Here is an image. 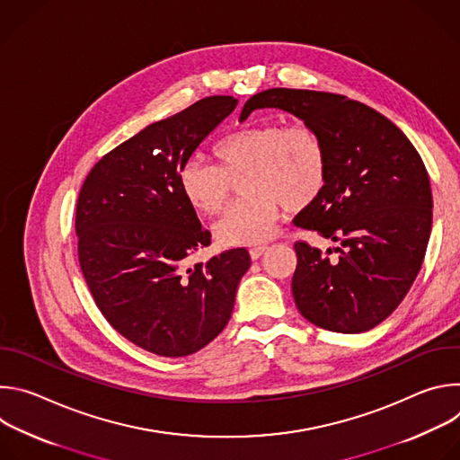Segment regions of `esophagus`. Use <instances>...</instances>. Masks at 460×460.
<instances>
[{"instance_id":"esophagus-1","label":"esophagus","mask_w":460,"mask_h":460,"mask_svg":"<svg viewBox=\"0 0 460 460\" xmlns=\"http://www.w3.org/2000/svg\"><path fill=\"white\" fill-rule=\"evenodd\" d=\"M266 251H268V245H254V247L249 249V254H251L252 260H258Z\"/></svg>"}]
</instances>
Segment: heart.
Returning a JSON list of instances; mask_svg holds the SVG:
<instances>
[{
	"label": "heart",
	"instance_id": "obj_1",
	"mask_svg": "<svg viewBox=\"0 0 460 460\" xmlns=\"http://www.w3.org/2000/svg\"><path fill=\"white\" fill-rule=\"evenodd\" d=\"M218 165L189 158L178 172L187 204L200 215H218L240 181L245 200L231 206L215 224L222 245H252L268 240L280 218V206L302 211L313 206L327 183V153L316 130L302 121L245 125L213 149Z\"/></svg>",
	"mask_w": 460,
	"mask_h": 460
}]
</instances>
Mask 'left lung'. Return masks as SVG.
<instances>
[{"instance_id":"1","label":"left lung","mask_w":460,"mask_h":460,"mask_svg":"<svg viewBox=\"0 0 460 460\" xmlns=\"http://www.w3.org/2000/svg\"><path fill=\"white\" fill-rule=\"evenodd\" d=\"M264 107L311 125L330 167L320 199L295 226L339 242V256L295 242V304L322 330H373L404 300L426 254L433 199L424 162L395 123L342 94L268 89L245 102L240 118Z\"/></svg>"}]
</instances>
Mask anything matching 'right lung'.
Here are the masks:
<instances>
[{
    "label": "right lung",
    "mask_w": 460,
    "mask_h": 460,
    "mask_svg": "<svg viewBox=\"0 0 460 460\" xmlns=\"http://www.w3.org/2000/svg\"><path fill=\"white\" fill-rule=\"evenodd\" d=\"M236 103L208 96L147 125L91 169L78 196V258L98 309L119 335L160 357L215 341L251 266L236 247L187 268L211 233L178 185L183 162Z\"/></svg>",
    "instance_id": "right-lung-1"
}]
</instances>
